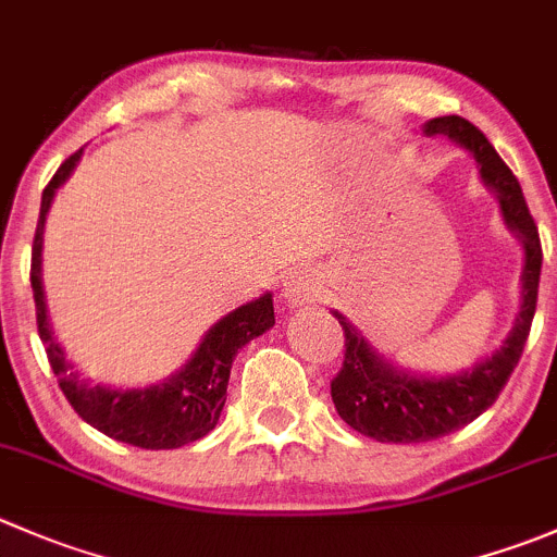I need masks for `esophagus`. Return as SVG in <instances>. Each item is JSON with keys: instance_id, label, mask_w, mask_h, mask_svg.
<instances>
[{"instance_id": "34e87169", "label": "esophagus", "mask_w": 557, "mask_h": 557, "mask_svg": "<svg viewBox=\"0 0 557 557\" xmlns=\"http://www.w3.org/2000/svg\"><path fill=\"white\" fill-rule=\"evenodd\" d=\"M283 296L290 307H301V305H310V301H315L318 296H321V288H318V283L312 280V274L294 272L288 280H285Z\"/></svg>"}]
</instances>
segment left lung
Masks as SVG:
<instances>
[{
	"instance_id": "left-lung-1",
	"label": "left lung",
	"mask_w": 557,
	"mask_h": 557,
	"mask_svg": "<svg viewBox=\"0 0 557 557\" xmlns=\"http://www.w3.org/2000/svg\"><path fill=\"white\" fill-rule=\"evenodd\" d=\"M424 133L449 135L451 141L466 147L476 158L482 182L498 196L506 225L520 236L525 247L522 305L509 337L493 356L473 364L471 370L441 377L410 375L392 367L370 348L354 323L334 312L345 334L343 367L332 381L334 408L339 419L350 424L356 433L381 441V444H424V441L455 433L482 416L504 392L520 361L539 299L542 242H539V228L528 212L517 176L495 152L487 135L468 119H430L424 124Z\"/></svg>"
}]
</instances>
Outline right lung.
<instances>
[{
	"instance_id": "obj_1",
	"label": "right lung",
	"mask_w": 557,
	"mask_h": 557,
	"mask_svg": "<svg viewBox=\"0 0 557 557\" xmlns=\"http://www.w3.org/2000/svg\"><path fill=\"white\" fill-rule=\"evenodd\" d=\"M81 152L84 149L70 154L59 165L46 190H42L40 220H37L35 242H32L29 274L32 290H35L37 332H40L42 345H46L48 361H51L59 388H62L67 403L73 405V410L86 424L100 430L108 438L138 446V449H180V446L193 444V441L212 433L214 424H218L225 405V388H228L234 356L239 354L242 345L261 337L267 329L274 326L272 294H263L261 299L247 301V305L236 307L234 312L220 318L203 334L193 359L165 381L147 388L91 386L64 359L62 345L57 343L51 323H48L46 294H42V228H46V214L59 187L73 174Z\"/></svg>"
}]
</instances>
